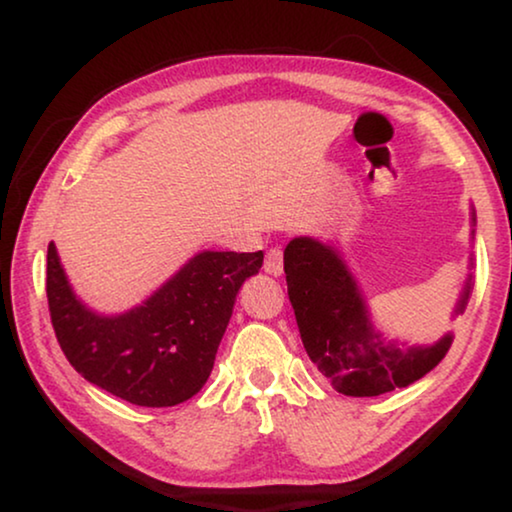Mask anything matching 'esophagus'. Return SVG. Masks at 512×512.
<instances>
[{
	"instance_id": "esophagus-1",
	"label": "esophagus",
	"mask_w": 512,
	"mask_h": 512,
	"mask_svg": "<svg viewBox=\"0 0 512 512\" xmlns=\"http://www.w3.org/2000/svg\"><path fill=\"white\" fill-rule=\"evenodd\" d=\"M263 270L268 272V275H282L284 272V251L279 247H272L268 254H265V265Z\"/></svg>"
}]
</instances>
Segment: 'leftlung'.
I'll return each mask as SVG.
<instances>
[{
    "label": "left lung",
    "mask_w": 512,
    "mask_h": 512,
    "mask_svg": "<svg viewBox=\"0 0 512 512\" xmlns=\"http://www.w3.org/2000/svg\"><path fill=\"white\" fill-rule=\"evenodd\" d=\"M284 272L305 352L340 394L366 398L408 387L436 368L452 345V335L410 349L384 340L338 251L312 237L286 244ZM468 296L471 279L454 314H464Z\"/></svg>",
    "instance_id": "left-lung-1"
}]
</instances>
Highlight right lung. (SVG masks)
<instances>
[{
  "label": "right lung",
  "instance_id": "1",
  "mask_svg": "<svg viewBox=\"0 0 512 512\" xmlns=\"http://www.w3.org/2000/svg\"><path fill=\"white\" fill-rule=\"evenodd\" d=\"M46 261L51 324L76 373L132 405L170 408L207 382L237 291L261 270L263 251H202L118 317H100L74 296L53 242Z\"/></svg>",
  "mask_w": 512,
  "mask_h": 512
}]
</instances>
